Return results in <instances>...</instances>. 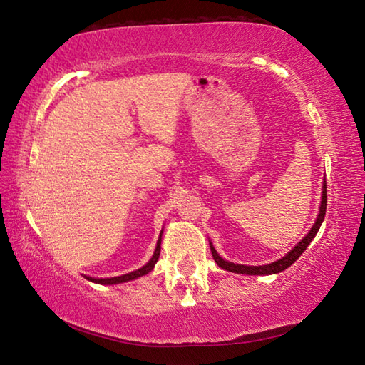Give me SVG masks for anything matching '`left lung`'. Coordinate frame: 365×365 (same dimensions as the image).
Here are the masks:
<instances>
[{
  "instance_id": "8db88e82",
  "label": "left lung",
  "mask_w": 365,
  "mask_h": 365,
  "mask_svg": "<svg viewBox=\"0 0 365 365\" xmlns=\"http://www.w3.org/2000/svg\"><path fill=\"white\" fill-rule=\"evenodd\" d=\"M326 206H327V190H326V181L322 182V192H321V205H319V212H318V217H316V221L313 224V227L310 229V232L307 233V235L300 240V242L295 245L292 250L286 254L284 257H281L278 260H274L272 264H267V265H242V264H233L229 262V260L222 259L219 256L217 251L215 250V246L210 243L211 247V254H212V259L216 260V264L224 268L227 272H232V273H242V274H259V277H264V274H274V273H279L286 270V268H289L295 260H297L302 252L307 250V246L312 243V240L316 237V233H318L319 227L324 221V216H326Z\"/></svg>"
}]
</instances>
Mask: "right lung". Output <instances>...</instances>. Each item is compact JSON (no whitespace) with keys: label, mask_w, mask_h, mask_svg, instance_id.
<instances>
[{"label":"right lung","mask_w":365,"mask_h":365,"mask_svg":"<svg viewBox=\"0 0 365 365\" xmlns=\"http://www.w3.org/2000/svg\"><path fill=\"white\" fill-rule=\"evenodd\" d=\"M162 233L160 232V237L157 240V245H155V251L153 254V257L149 259V262L146 265H143L141 268L135 272H130L127 274H120V277H113V278H92V277H86L88 281H92V283H97V284H120V283H127V281H132L136 278H141L144 274H148L150 270H153L154 265L157 264V260H159L160 256V245H162Z\"/></svg>","instance_id":"1"}]
</instances>
